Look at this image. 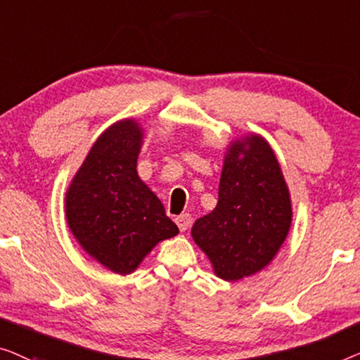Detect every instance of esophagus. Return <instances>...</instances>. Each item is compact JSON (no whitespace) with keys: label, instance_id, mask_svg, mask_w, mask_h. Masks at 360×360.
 Listing matches in <instances>:
<instances>
[{"label":"esophagus","instance_id":"obj_1","mask_svg":"<svg viewBox=\"0 0 360 360\" xmlns=\"http://www.w3.org/2000/svg\"><path fill=\"white\" fill-rule=\"evenodd\" d=\"M176 224H178L181 231H186L191 225V215L189 214H182L179 217H176Z\"/></svg>","mask_w":360,"mask_h":360}]
</instances>
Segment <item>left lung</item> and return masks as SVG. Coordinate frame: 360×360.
Instances as JSON below:
<instances>
[{
	"label": "left lung",
	"mask_w": 360,
	"mask_h": 360,
	"mask_svg": "<svg viewBox=\"0 0 360 360\" xmlns=\"http://www.w3.org/2000/svg\"><path fill=\"white\" fill-rule=\"evenodd\" d=\"M292 199L274 150L264 136L230 141L219 202L195 220L191 235L220 279L235 282L271 264L292 225Z\"/></svg>",
	"instance_id": "8db88e82"
}]
</instances>
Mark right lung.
Segmentation results:
<instances>
[{"instance_id":"obj_1","label":"right lung","mask_w":360,"mask_h":360,"mask_svg":"<svg viewBox=\"0 0 360 360\" xmlns=\"http://www.w3.org/2000/svg\"><path fill=\"white\" fill-rule=\"evenodd\" d=\"M143 129L122 119L98 136L65 194V217L78 245L115 274H130L160 241L179 233L136 173Z\"/></svg>"}]
</instances>
